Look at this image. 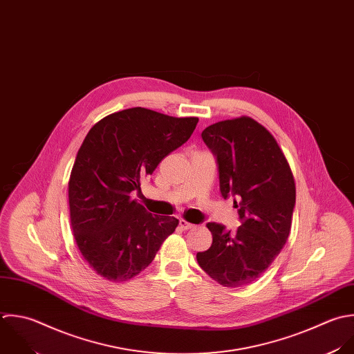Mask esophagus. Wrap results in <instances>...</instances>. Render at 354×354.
Returning a JSON list of instances; mask_svg holds the SVG:
<instances>
[{"mask_svg":"<svg viewBox=\"0 0 354 354\" xmlns=\"http://www.w3.org/2000/svg\"><path fill=\"white\" fill-rule=\"evenodd\" d=\"M179 226H180L182 230H189V229L196 227L193 223H189V222H186L185 219H180V221H179Z\"/></svg>","mask_w":354,"mask_h":354,"instance_id":"1","label":"esophagus"}]
</instances>
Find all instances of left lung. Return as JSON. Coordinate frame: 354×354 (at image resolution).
I'll list each match as a JSON object with an SVG mask.
<instances>
[{
    "mask_svg": "<svg viewBox=\"0 0 354 354\" xmlns=\"http://www.w3.org/2000/svg\"><path fill=\"white\" fill-rule=\"evenodd\" d=\"M201 138L216 157L223 198L234 197L241 226L209 222L212 245L197 252L200 268L223 287L247 286L273 263L291 230L295 180L273 135L251 117L219 121Z\"/></svg>",
    "mask_w": 354,
    "mask_h": 354,
    "instance_id": "8db88e82",
    "label": "left lung"
}]
</instances>
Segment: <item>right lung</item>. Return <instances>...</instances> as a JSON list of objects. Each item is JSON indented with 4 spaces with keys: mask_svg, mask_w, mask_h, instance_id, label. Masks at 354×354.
<instances>
[{
    "mask_svg": "<svg viewBox=\"0 0 354 354\" xmlns=\"http://www.w3.org/2000/svg\"><path fill=\"white\" fill-rule=\"evenodd\" d=\"M197 117H171L143 107L113 113L85 136L68 180L73 234L86 263L109 281L145 270L179 223L147 212L132 192L192 136Z\"/></svg>",
    "mask_w": 354,
    "mask_h": 354,
    "instance_id": "1",
    "label": "right lung"
}]
</instances>
